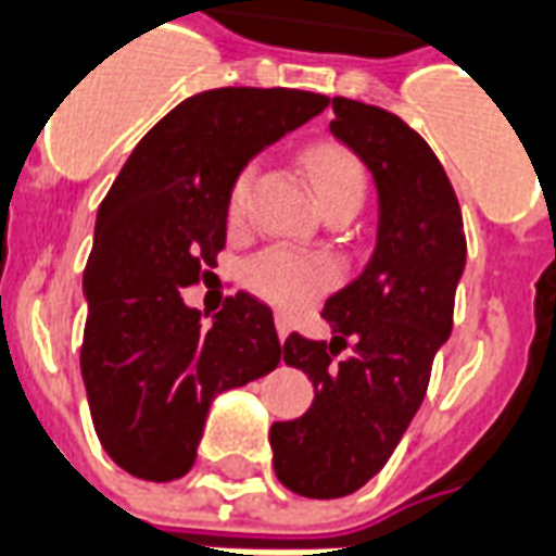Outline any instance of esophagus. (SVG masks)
<instances>
[{"mask_svg": "<svg viewBox=\"0 0 556 556\" xmlns=\"http://www.w3.org/2000/svg\"><path fill=\"white\" fill-rule=\"evenodd\" d=\"M289 332H291V320L286 318V315H277V336H279V341L289 339Z\"/></svg>", "mask_w": 556, "mask_h": 556, "instance_id": "esophagus-1", "label": "esophagus"}]
</instances>
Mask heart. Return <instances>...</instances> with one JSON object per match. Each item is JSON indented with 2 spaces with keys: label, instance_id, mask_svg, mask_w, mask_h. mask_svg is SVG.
Here are the masks:
<instances>
[{
  "label": "heart",
  "instance_id": "heart-1",
  "mask_svg": "<svg viewBox=\"0 0 556 556\" xmlns=\"http://www.w3.org/2000/svg\"><path fill=\"white\" fill-rule=\"evenodd\" d=\"M309 179L315 185L320 205L339 203L348 197L362 200L365 194V170L359 159L339 143H315L303 155ZM256 182V162L244 164L236 174L229 194H226V217L229 224H241L247 217V205ZM336 265L324 256H306L289 247H270L262 250L244 265V282L256 291L258 298L274 303L277 309L298 312L309 306L320 291L332 286Z\"/></svg>",
  "mask_w": 556,
  "mask_h": 556
}]
</instances>
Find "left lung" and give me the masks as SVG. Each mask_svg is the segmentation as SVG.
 I'll return each instance as SVG.
<instances>
[{"mask_svg": "<svg viewBox=\"0 0 556 556\" xmlns=\"http://www.w3.org/2000/svg\"><path fill=\"white\" fill-rule=\"evenodd\" d=\"M332 111L330 131L371 170L380 220L365 270L324 303L332 339L291 332L282 344L315 386L306 413L270 427L279 483L303 497L351 495L389 463L451 336L466 267L463 212L425 138L377 105L336 97Z\"/></svg>", "mask_w": 556, "mask_h": 556, "instance_id": "1", "label": "left lung"}]
</instances>
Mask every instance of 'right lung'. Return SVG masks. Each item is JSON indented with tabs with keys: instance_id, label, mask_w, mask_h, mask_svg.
I'll use <instances>...</instances> for the list:
<instances>
[{
	"instance_id": "obj_1",
	"label": "right lung",
	"mask_w": 556,
	"mask_h": 556,
	"mask_svg": "<svg viewBox=\"0 0 556 556\" xmlns=\"http://www.w3.org/2000/svg\"><path fill=\"white\" fill-rule=\"evenodd\" d=\"M327 105L294 88L188 97L143 135L100 203L81 279V380L93 430L123 471L152 483L188 475L212 401L282 359L265 303L238 291L203 327L182 291L217 265L238 170Z\"/></svg>"
}]
</instances>
